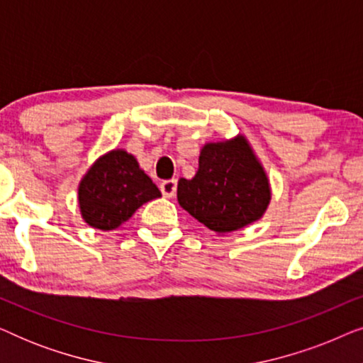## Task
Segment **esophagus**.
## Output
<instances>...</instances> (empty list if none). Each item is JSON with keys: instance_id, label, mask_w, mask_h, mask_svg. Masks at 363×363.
Returning <instances> with one entry per match:
<instances>
[{"instance_id": "1", "label": "esophagus", "mask_w": 363, "mask_h": 363, "mask_svg": "<svg viewBox=\"0 0 363 363\" xmlns=\"http://www.w3.org/2000/svg\"><path fill=\"white\" fill-rule=\"evenodd\" d=\"M160 190L163 193V196L170 198L177 193V180H165L160 183Z\"/></svg>"}]
</instances>
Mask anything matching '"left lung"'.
Segmentation results:
<instances>
[{"mask_svg": "<svg viewBox=\"0 0 363 363\" xmlns=\"http://www.w3.org/2000/svg\"><path fill=\"white\" fill-rule=\"evenodd\" d=\"M183 210L216 233H230L259 220L271 200L269 182L242 137L208 143L195 178L178 182Z\"/></svg>", "mask_w": 363, "mask_h": 363, "instance_id": "1", "label": "left lung"}]
</instances>
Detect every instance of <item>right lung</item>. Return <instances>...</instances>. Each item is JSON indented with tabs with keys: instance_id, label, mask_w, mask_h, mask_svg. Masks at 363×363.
<instances>
[{
	"instance_id": "1",
	"label": "right lung",
	"mask_w": 363,
	"mask_h": 363,
	"mask_svg": "<svg viewBox=\"0 0 363 363\" xmlns=\"http://www.w3.org/2000/svg\"><path fill=\"white\" fill-rule=\"evenodd\" d=\"M162 196L132 155L113 150L99 158L79 185V205L87 225L116 230L143 203Z\"/></svg>"
}]
</instances>
